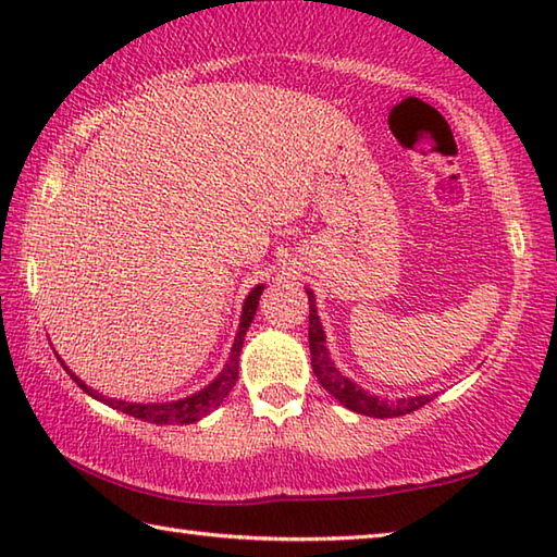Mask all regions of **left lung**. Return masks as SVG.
<instances>
[{
	"label": "left lung",
	"mask_w": 557,
	"mask_h": 557,
	"mask_svg": "<svg viewBox=\"0 0 557 557\" xmlns=\"http://www.w3.org/2000/svg\"><path fill=\"white\" fill-rule=\"evenodd\" d=\"M309 294V347H311V366L313 373L318 377L330 395H333L339 405H345L347 409L363 413V417H373V419H393V417H405V413H411L421 409L423 405H429L431 395H419V397H405L397 401L381 399L371 393H366L363 387L357 383H351L349 377L342 375L337 371L335 361L330 359V351L325 347V333L321 325V318H318L315 311V297L311 289H306Z\"/></svg>",
	"instance_id": "1"
}]
</instances>
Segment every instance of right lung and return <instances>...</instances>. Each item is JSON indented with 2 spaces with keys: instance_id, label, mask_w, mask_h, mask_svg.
I'll return each mask as SVG.
<instances>
[{
  "instance_id": "right-lung-1",
  "label": "right lung",
  "mask_w": 557,
  "mask_h": 557,
  "mask_svg": "<svg viewBox=\"0 0 557 557\" xmlns=\"http://www.w3.org/2000/svg\"><path fill=\"white\" fill-rule=\"evenodd\" d=\"M260 294H263V285H258V287H253L251 292H248V297L244 301V309H242L239 333H236V337H234V345H232V351H230V361L224 363L222 373L208 387H203V389H200V393H196L191 397H184V399H176V401H164V405H156V401H152V405H136V401L112 399V397H104V395L96 393V389L88 387L86 383L81 381V377H76L74 373H71L69 366L62 359H59V361H62L64 371L71 377H74L83 393H88L90 397L104 401V405H110L112 409H120V411L128 413V417L140 419V421H148V423H160V425L162 423H194L198 419L208 417L212 409H218L222 405V399L227 397L232 393V387L236 385V377H239V351L244 347L246 330L251 327V321H253V315H256Z\"/></svg>"
}]
</instances>
